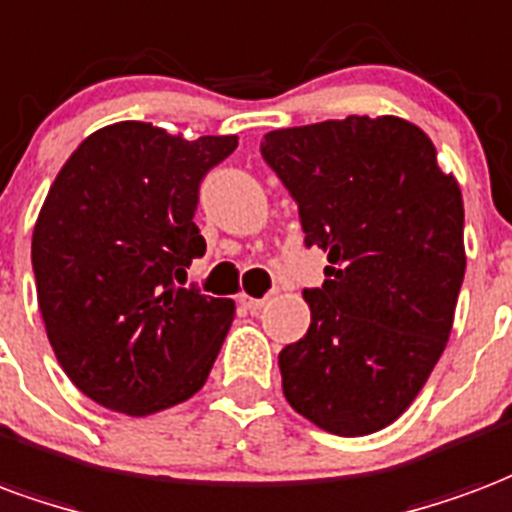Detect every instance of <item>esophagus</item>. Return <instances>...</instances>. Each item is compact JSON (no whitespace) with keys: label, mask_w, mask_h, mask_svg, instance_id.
<instances>
[{"label":"esophagus","mask_w":512,"mask_h":512,"mask_svg":"<svg viewBox=\"0 0 512 512\" xmlns=\"http://www.w3.org/2000/svg\"><path fill=\"white\" fill-rule=\"evenodd\" d=\"M268 298H249V295H241L238 298V304L244 306V309H249V312H257V309H263L266 306Z\"/></svg>","instance_id":"esophagus-1"}]
</instances>
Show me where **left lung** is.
Instances as JSON below:
<instances>
[{
    "label": "left lung",
    "mask_w": 512,
    "mask_h": 512,
    "mask_svg": "<svg viewBox=\"0 0 512 512\" xmlns=\"http://www.w3.org/2000/svg\"><path fill=\"white\" fill-rule=\"evenodd\" d=\"M260 154L298 203L304 244L328 255L304 298L312 323L279 352L282 391L314 426H391L448 344L464 282V203L429 135L396 116L268 132Z\"/></svg>",
    "instance_id": "left-lung-1"
}]
</instances>
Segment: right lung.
<instances>
[{"mask_svg":"<svg viewBox=\"0 0 512 512\" xmlns=\"http://www.w3.org/2000/svg\"><path fill=\"white\" fill-rule=\"evenodd\" d=\"M236 146L119 121L51 184L32 233L37 304L64 374L108 410L143 418L206 385L236 304L181 285L206 255L200 181Z\"/></svg>","mask_w":512,"mask_h":512,"instance_id":"add662e5","label":"right lung"}]
</instances>
